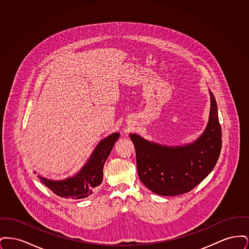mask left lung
<instances>
[{
  "label": "left lung",
  "instance_id": "8db88e82",
  "mask_svg": "<svg viewBox=\"0 0 249 249\" xmlns=\"http://www.w3.org/2000/svg\"><path fill=\"white\" fill-rule=\"evenodd\" d=\"M211 107L204 131L195 141L166 145L130 133L135 146L138 176L158 195L177 196L189 192L206 178L216 164L221 150V127L217 106L209 90Z\"/></svg>",
  "mask_w": 249,
  "mask_h": 249
}]
</instances>
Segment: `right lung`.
<instances>
[{"instance_id":"1","label":"right lung","mask_w":249,"mask_h":249,"mask_svg":"<svg viewBox=\"0 0 249 249\" xmlns=\"http://www.w3.org/2000/svg\"><path fill=\"white\" fill-rule=\"evenodd\" d=\"M119 135V132H114L101 140L88 161L73 177L63 180H51L41 176L38 178L47 188L61 198L84 199L89 197L95 188L102 184L104 166Z\"/></svg>"}]
</instances>
